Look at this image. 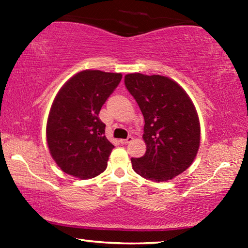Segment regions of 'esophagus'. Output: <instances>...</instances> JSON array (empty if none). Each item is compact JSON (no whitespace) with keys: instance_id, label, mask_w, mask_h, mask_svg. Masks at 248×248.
<instances>
[{"instance_id":"obj_1","label":"esophagus","mask_w":248,"mask_h":248,"mask_svg":"<svg viewBox=\"0 0 248 248\" xmlns=\"http://www.w3.org/2000/svg\"><path fill=\"white\" fill-rule=\"evenodd\" d=\"M132 140H133V138L131 136H129L127 139H121L119 142L121 144H127V143H130V142H131Z\"/></svg>"}]
</instances>
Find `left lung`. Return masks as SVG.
<instances>
[{"instance_id": "obj_1", "label": "left lung", "mask_w": 248, "mask_h": 248, "mask_svg": "<svg viewBox=\"0 0 248 248\" xmlns=\"http://www.w3.org/2000/svg\"><path fill=\"white\" fill-rule=\"evenodd\" d=\"M124 85L144 117L143 156L131 158L137 174L166 182L191 165L200 143L194 104L177 83L162 75L127 74Z\"/></svg>"}]
</instances>
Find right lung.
Here are the masks:
<instances>
[{
    "label": "right lung",
    "instance_id": "obj_1",
    "mask_svg": "<svg viewBox=\"0 0 248 248\" xmlns=\"http://www.w3.org/2000/svg\"><path fill=\"white\" fill-rule=\"evenodd\" d=\"M121 78L120 73L82 71L54 98L47 123V141L53 159L64 173L87 179L106 170L115 146L105 137L106 124L98 114Z\"/></svg>",
    "mask_w": 248,
    "mask_h": 248
}]
</instances>
